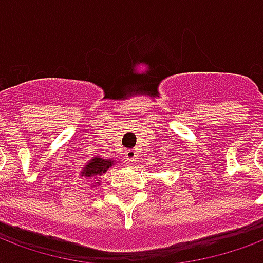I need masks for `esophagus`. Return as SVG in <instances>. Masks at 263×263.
<instances>
[{
  "mask_svg": "<svg viewBox=\"0 0 263 263\" xmlns=\"http://www.w3.org/2000/svg\"><path fill=\"white\" fill-rule=\"evenodd\" d=\"M125 154H126V159H128V162H134V160L137 159L138 154L135 149H128Z\"/></svg>",
  "mask_w": 263,
  "mask_h": 263,
  "instance_id": "obj_1",
  "label": "esophagus"
}]
</instances>
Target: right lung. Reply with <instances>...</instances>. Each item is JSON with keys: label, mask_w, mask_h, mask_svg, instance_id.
<instances>
[{"label": "right lung", "mask_w": 263, "mask_h": 263, "mask_svg": "<svg viewBox=\"0 0 263 263\" xmlns=\"http://www.w3.org/2000/svg\"><path fill=\"white\" fill-rule=\"evenodd\" d=\"M109 166H112V162H111V160L103 159V158H94V159H91L87 163V166L84 167V172H81V175L86 177L101 175V173H104L107 169H109Z\"/></svg>", "instance_id": "right-lung-1"}]
</instances>
